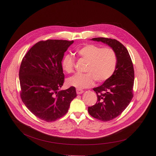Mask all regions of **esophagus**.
Masks as SVG:
<instances>
[{"label": "esophagus", "instance_id": "34e87169", "mask_svg": "<svg viewBox=\"0 0 156 156\" xmlns=\"http://www.w3.org/2000/svg\"><path fill=\"white\" fill-rule=\"evenodd\" d=\"M83 90H81V89H76V94H81L82 93H83Z\"/></svg>", "mask_w": 156, "mask_h": 156}]
</instances>
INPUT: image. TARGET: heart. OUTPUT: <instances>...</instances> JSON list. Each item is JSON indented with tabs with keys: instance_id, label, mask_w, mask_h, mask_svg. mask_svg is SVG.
<instances>
[{
	"instance_id": "obj_1",
	"label": "heart",
	"mask_w": 156,
	"mask_h": 156,
	"mask_svg": "<svg viewBox=\"0 0 156 156\" xmlns=\"http://www.w3.org/2000/svg\"><path fill=\"white\" fill-rule=\"evenodd\" d=\"M80 58L88 62L85 74H76L66 80L69 87L78 89L85 88L94 85L96 80L103 82L109 80L115 72L117 66V55L113 48L94 45L86 44L77 51ZM61 65L62 69L67 73L74 71L75 60L69 54L64 55Z\"/></svg>"
}]
</instances>
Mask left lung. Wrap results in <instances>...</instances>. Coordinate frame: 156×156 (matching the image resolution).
<instances>
[{
    "label": "left lung",
    "mask_w": 156,
    "mask_h": 156,
    "mask_svg": "<svg viewBox=\"0 0 156 156\" xmlns=\"http://www.w3.org/2000/svg\"><path fill=\"white\" fill-rule=\"evenodd\" d=\"M108 44L117 55V66L113 75L101 86L93 88L97 95L96 104L88 108L94 118L108 121L119 116L133 97L134 68L126 48L119 41L104 37L92 39Z\"/></svg>",
    "instance_id": "1"
}]
</instances>
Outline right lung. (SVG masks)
I'll return each instance as SVG.
<instances>
[{"instance_id": "add662e5", "label": "right lung", "mask_w": 156, "mask_h": 156, "mask_svg": "<svg viewBox=\"0 0 156 156\" xmlns=\"http://www.w3.org/2000/svg\"><path fill=\"white\" fill-rule=\"evenodd\" d=\"M73 42L41 40L28 51L20 65L21 100L31 113L47 122L64 116L76 97L75 87L58 91L64 81L62 59Z\"/></svg>"}]
</instances>
